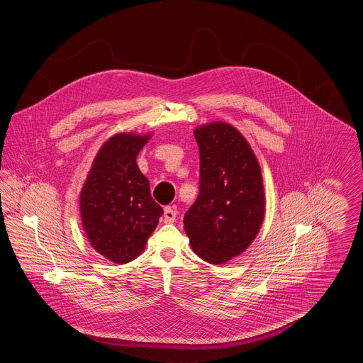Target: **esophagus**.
Returning a JSON list of instances; mask_svg holds the SVG:
<instances>
[{
    "instance_id": "1",
    "label": "esophagus",
    "mask_w": 363,
    "mask_h": 363,
    "mask_svg": "<svg viewBox=\"0 0 363 363\" xmlns=\"http://www.w3.org/2000/svg\"><path fill=\"white\" fill-rule=\"evenodd\" d=\"M175 218H177V211L173 207L164 208V215H163L164 223H173Z\"/></svg>"
}]
</instances>
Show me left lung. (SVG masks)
Returning a JSON list of instances; mask_svg holds the SVG:
<instances>
[{
    "mask_svg": "<svg viewBox=\"0 0 363 363\" xmlns=\"http://www.w3.org/2000/svg\"><path fill=\"white\" fill-rule=\"evenodd\" d=\"M200 151V191L184 218L190 246L200 259L225 264L259 234L265 194L259 160L246 138L227 122L194 129Z\"/></svg>",
    "mask_w": 363,
    "mask_h": 363,
    "instance_id": "1",
    "label": "left lung"
}]
</instances>
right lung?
I'll list each match as a JSON object with an SVG mask.
<instances>
[{
	"instance_id": "right-lung-1",
	"label": "right lung",
	"mask_w": 363,
	"mask_h": 363,
	"mask_svg": "<svg viewBox=\"0 0 363 363\" xmlns=\"http://www.w3.org/2000/svg\"><path fill=\"white\" fill-rule=\"evenodd\" d=\"M150 135L117 133L95 156L80 193V215L91 246L104 259L125 264L145 249L163 213L136 157Z\"/></svg>"
}]
</instances>
